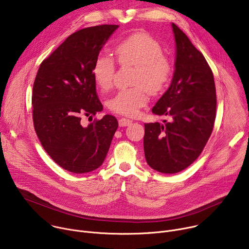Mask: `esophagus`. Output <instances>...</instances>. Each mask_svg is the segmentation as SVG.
<instances>
[{"instance_id":"34e87169","label":"esophagus","mask_w":249,"mask_h":249,"mask_svg":"<svg viewBox=\"0 0 249 249\" xmlns=\"http://www.w3.org/2000/svg\"><path fill=\"white\" fill-rule=\"evenodd\" d=\"M132 120L130 119H127V118H120L118 123H119V126L121 127H126V126H129L130 124H132Z\"/></svg>"}]
</instances>
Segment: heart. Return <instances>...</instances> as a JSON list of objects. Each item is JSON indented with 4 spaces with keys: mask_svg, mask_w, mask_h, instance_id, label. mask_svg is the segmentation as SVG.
Returning a JSON list of instances; mask_svg holds the SVG:
<instances>
[{
    "mask_svg": "<svg viewBox=\"0 0 249 249\" xmlns=\"http://www.w3.org/2000/svg\"><path fill=\"white\" fill-rule=\"evenodd\" d=\"M119 63L136 67V87L119 90L107 102L108 108L125 116H135L148 103L149 92L157 94L167 85L171 75V63L162 54L160 44L150 35L137 32L122 40L115 49ZM116 65L107 54L99 53L91 73L97 87L108 90L113 85Z\"/></svg>",
    "mask_w": 249,
    "mask_h": 249,
    "instance_id": "b5f03b06",
    "label": "heart"
}]
</instances>
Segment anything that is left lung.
I'll return each instance as SVG.
<instances>
[{
    "mask_svg": "<svg viewBox=\"0 0 249 249\" xmlns=\"http://www.w3.org/2000/svg\"><path fill=\"white\" fill-rule=\"evenodd\" d=\"M175 63L171 84L152 112L169 121L145 123L144 151L155 170L172 174L188 167L202 153L216 118L214 76L203 54L171 23Z\"/></svg>",
    "mask_w": 249,
    "mask_h": 249,
    "instance_id": "8db88e82",
    "label": "left lung"
}]
</instances>
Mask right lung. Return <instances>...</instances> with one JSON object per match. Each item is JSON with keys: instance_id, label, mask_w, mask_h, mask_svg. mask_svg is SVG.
<instances>
[{"instance_id": "1", "label": "right lung", "mask_w": 249, "mask_h": 249, "mask_svg": "<svg viewBox=\"0 0 249 249\" xmlns=\"http://www.w3.org/2000/svg\"><path fill=\"white\" fill-rule=\"evenodd\" d=\"M118 28L102 24L76 31L38 69L32 90V118L41 145L50 158L74 173L98 168L118 128L112 115L88 126L82 118L103 109L91 69L101 48Z\"/></svg>"}]
</instances>
